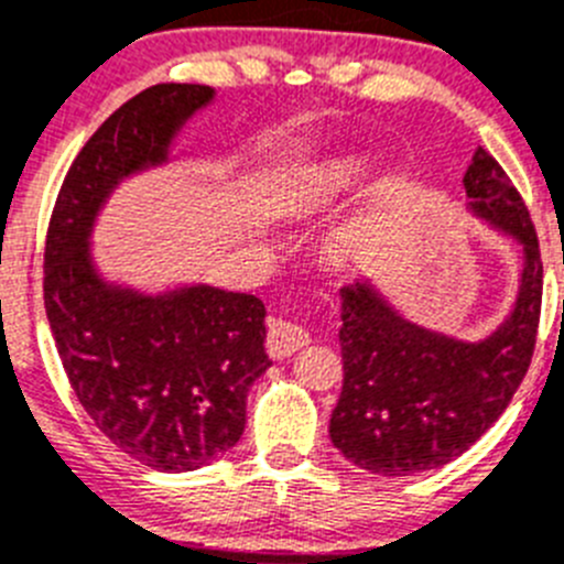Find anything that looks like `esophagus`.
<instances>
[{
	"label": "esophagus",
	"mask_w": 564,
	"mask_h": 564,
	"mask_svg": "<svg viewBox=\"0 0 564 564\" xmlns=\"http://www.w3.org/2000/svg\"><path fill=\"white\" fill-rule=\"evenodd\" d=\"M312 343L308 332L297 323H289V319H272L270 332H267V348L275 359L292 357L294 351H301L303 345Z\"/></svg>",
	"instance_id": "obj_1"
}]
</instances>
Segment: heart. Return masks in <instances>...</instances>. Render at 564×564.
Wrapping results in <instances>:
<instances>
[{
	"label": "heart",
	"instance_id": "heart-1",
	"mask_svg": "<svg viewBox=\"0 0 564 564\" xmlns=\"http://www.w3.org/2000/svg\"><path fill=\"white\" fill-rule=\"evenodd\" d=\"M357 176V160L351 156H337L314 165L312 171L294 182L292 194H289V210L294 213H323L343 196V191L351 185Z\"/></svg>",
	"mask_w": 564,
	"mask_h": 564
}]
</instances>
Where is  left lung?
<instances>
[{"instance_id": "left-lung-1", "label": "left lung", "mask_w": 564, "mask_h": 564, "mask_svg": "<svg viewBox=\"0 0 564 564\" xmlns=\"http://www.w3.org/2000/svg\"><path fill=\"white\" fill-rule=\"evenodd\" d=\"M464 187L480 219L522 245L514 312L491 337L460 343L399 317L368 283L343 289V393L328 433L351 464L384 478L438 469L466 453L509 408L534 357L542 258L529 207L484 149Z\"/></svg>"}]
</instances>
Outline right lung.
Segmentation results:
<instances>
[{"label":"right lung","instance_id":"add662e5","mask_svg":"<svg viewBox=\"0 0 564 564\" xmlns=\"http://www.w3.org/2000/svg\"><path fill=\"white\" fill-rule=\"evenodd\" d=\"M210 98V86L156 84L126 100L69 165L44 241V308L80 408L160 471L199 469L238 444L247 393L272 365L267 308L213 286L160 297L109 286L86 238L111 187L165 160L176 129Z\"/></svg>","mask_w":564,"mask_h":564}]
</instances>
